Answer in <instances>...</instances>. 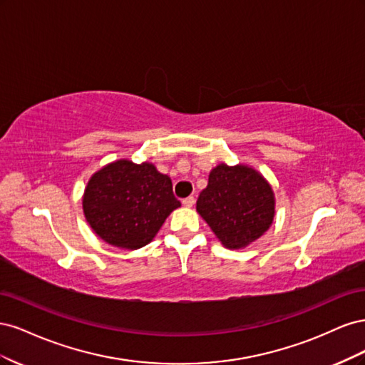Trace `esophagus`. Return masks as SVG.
Returning a JSON list of instances; mask_svg holds the SVG:
<instances>
[{
    "label": "esophagus",
    "instance_id": "34e87169",
    "mask_svg": "<svg viewBox=\"0 0 365 365\" xmlns=\"http://www.w3.org/2000/svg\"><path fill=\"white\" fill-rule=\"evenodd\" d=\"M193 204H195V197L193 196H187V197H184V200H182V205L184 207H193Z\"/></svg>",
    "mask_w": 365,
    "mask_h": 365
}]
</instances>
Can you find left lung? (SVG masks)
<instances>
[{"label": "left lung", "instance_id": "8db88e82", "mask_svg": "<svg viewBox=\"0 0 365 365\" xmlns=\"http://www.w3.org/2000/svg\"><path fill=\"white\" fill-rule=\"evenodd\" d=\"M196 210L228 248H242L259 239L274 217V193L263 176L247 165L219 164Z\"/></svg>", "mask_w": 365, "mask_h": 365}]
</instances>
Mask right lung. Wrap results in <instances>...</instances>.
<instances>
[{"label": "right lung", "instance_id": "add662e5", "mask_svg": "<svg viewBox=\"0 0 365 365\" xmlns=\"http://www.w3.org/2000/svg\"><path fill=\"white\" fill-rule=\"evenodd\" d=\"M181 202L168 175L149 163L120 160L93 175L83 195V212L96 233L109 245L145 247Z\"/></svg>", "mask_w": 365, "mask_h": 365}]
</instances>
